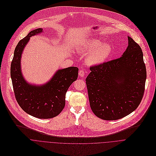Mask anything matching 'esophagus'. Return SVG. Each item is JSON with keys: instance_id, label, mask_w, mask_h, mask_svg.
Wrapping results in <instances>:
<instances>
[{"instance_id": "34e87169", "label": "esophagus", "mask_w": 156, "mask_h": 156, "mask_svg": "<svg viewBox=\"0 0 156 156\" xmlns=\"http://www.w3.org/2000/svg\"><path fill=\"white\" fill-rule=\"evenodd\" d=\"M79 76L83 77L84 76H85V73H84V71L83 70H80L79 72Z\"/></svg>"}]
</instances>
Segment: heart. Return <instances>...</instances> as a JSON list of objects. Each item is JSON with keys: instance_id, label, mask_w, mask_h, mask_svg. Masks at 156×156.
I'll return each instance as SVG.
<instances>
[{"instance_id": "1", "label": "heart", "mask_w": 156, "mask_h": 156, "mask_svg": "<svg viewBox=\"0 0 156 156\" xmlns=\"http://www.w3.org/2000/svg\"><path fill=\"white\" fill-rule=\"evenodd\" d=\"M80 52L90 53L87 56V63L90 65L102 64L109 58L112 48L108 44H102L97 39H90L82 42L78 48Z\"/></svg>"}]
</instances>
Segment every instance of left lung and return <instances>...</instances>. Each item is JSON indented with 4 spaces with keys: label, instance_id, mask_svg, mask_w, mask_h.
I'll return each mask as SVG.
<instances>
[{
    "label": "left lung",
    "instance_id": "obj_1",
    "mask_svg": "<svg viewBox=\"0 0 156 156\" xmlns=\"http://www.w3.org/2000/svg\"><path fill=\"white\" fill-rule=\"evenodd\" d=\"M119 58L91 66L85 81L90 108L98 117L115 120L134 111L143 97L146 69L140 46L130 37Z\"/></svg>",
    "mask_w": 156,
    "mask_h": 156
}]
</instances>
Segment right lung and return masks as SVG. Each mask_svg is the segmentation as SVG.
Returning a JSON list of instances; mask_svg holds the SVG:
<instances>
[{"label": "right lung", "instance_id": "obj_1", "mask_svg": "<svg viewBox=\"0 0 156 156\" xmlns=\"http://www.w3.org/2000/svg\"><path fill=\"white\" fill-rule=\"evenodd\" d=\"M34 29L17 44L11 63L10 75L16 100L21 109L39 119H50L58 115L65 106L66 93L77 79L79 69L69 67L59 69L51 79L44 85H33L23 78L21 71V57L30 37L42 32Z\"/></svg>", "mask_w": 156, "mask_h": 156}]
</instances>
